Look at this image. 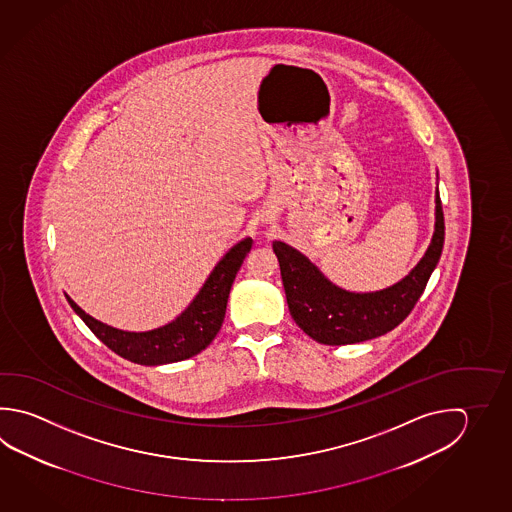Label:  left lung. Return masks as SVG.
Returning <instances> with one entry per match:
<instances>
[{
  "label": "left lung",
  "mask_w": 512,
  "mask_h": 512,
  "mask_svg": "<svg viewBox=\"0 0 512 512\" xmlns=\"http://www.w3.org/2000/svg\"><path fill=\"white\" fill-rule=\"evenodd\" d=\"M444 234V211L437 191L435 233L424 258L397 285L370 294L335 287L301 252L287 243H272L296 325L323 344L361 343L390 332L409 316L426 289L442 254Z\"/></svg>",
  "instance_id": "obj_1"
}]
</instances>
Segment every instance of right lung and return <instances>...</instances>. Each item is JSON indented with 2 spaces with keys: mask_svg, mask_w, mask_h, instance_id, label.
I'll list each match as a JSON object with an SVG mask.
<instances>
[{
  "mask_svg": "<svg viewBox=\"0 0 512 512\" xmlns=\"http://www.w3.org/2000/svg\"><path fill=\"white\" fill-rule=\"evenodd\" d=\"M251 247V238L236 243L214 267L204 287L193 299V303L173 323L160 326L157 330L140 334L117 330L88 316L68 296L66 299L95 337H99L115 354L121 355L131 363L146 366L177 363L200 354L218 334L225 317L227 299L234 278Z\"/></svg>",
  "mask_w": 512,
  "mask_h": 512,
  "instance_id": "add662e5",
  "label": "right lung"
}]
</instances>
